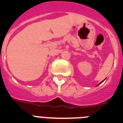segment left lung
I'll return each instance as SVG.
<instances>
[{
	"instance_id": "obj_1",
	"label": "left lung",
	"mask_w": 123,
	"mask_h": 123,
	"mask_svg": "<svg viewBox=\"0 0 123 123\" xmlns=\"http://www.w3.org/2000/svg\"><path fill=\"white\" fill-rule=\"evenodd\" d=\"M103 81H102V82H100V84H98V86H99V85H100V84H101V83H102V82H103Z\"/></svg>"
}]
</instances>
